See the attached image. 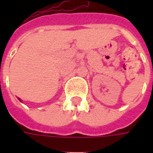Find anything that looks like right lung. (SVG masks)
<instances>
[{
    "mask_svg": "<svg viewBox=\"0 0 153 153\" xmlns=\"http://www.w3.org/2000/svg\"><path fill=\"white\" fill-rule=\"evenodd\" d=\"M19 101H20V99H19Z\"/></svg>",
    "mask_w": 153,
    "mask_h": 153,
    "instance_id": "right-lung-1",
    "label": "right lung"
}]
</instances>
